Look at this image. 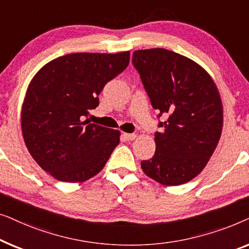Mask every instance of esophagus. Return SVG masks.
Listing matches in <instances>:
<instances>
[{
	"mask_svg": "<svg viewBox=\"0 0 249 249\" xmlns=\"http://www.w3.org/2000/svg\"><path fill=\"white\" fill-rule=\"evenodd\" d=\"M122 136H124V138L125 139V141H134V139L136 138L135 134H124Z\"/></svg>",
	"mask_w": 249,
	"mask_h": 249,
	"instance_id": "obj_1",
	"label": "esophagus"
}]
</instances>
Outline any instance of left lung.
I'll list each match as a JSON object with an SVG mask.
<instances>
[{
	"label": "left lung",
	"mask_w": 249,
	"mask_h": 249,
	"mask_svg": "<svg viewBox=\"0 0 249 249\" xmlns=\"http://www.w3.org/2000/svg\"><path fill=\"white\" fill-rule=\"evenodd\" d=\"M132 64L152 107L169 117L159 122L155 154L142 171L164 186H179L198 176L215 151L223 125L222 102L206 70L165 49L135 51Z\"/></svg>",
	"instance_id": "left-lung-1"
}]
</instances>
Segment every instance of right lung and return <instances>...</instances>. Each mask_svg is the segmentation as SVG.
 <instances>
[{
    "instance_id": "obj_1",
    "label": "right lung",
    "mask_w": 249,
    "mask_h": 249,
    "mask_svg": "<svg viewBox=\"0 0 249 249\" xmlns=\"http://www.w3.org/2000/svg\"><path fill=\"white\" fill-rule=\"evenodd\" d=\"M129 59V51L72 53L52 60L34 76L22 104V136L33 159L53 178L86 181L104 168L119 145L120 131L84 119Z\"/></svg>"
}]
</instances>
